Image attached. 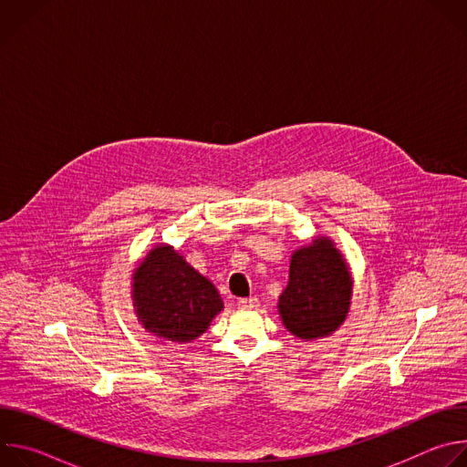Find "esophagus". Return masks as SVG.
Returning a JSON list of instances; mask_svg holds the SVG:
<instances>
[{
	"label": "esophagus",
	"instance_id": "34e87169",
	"mask_svg": "<svg viewBox=\"0 0 467 467\" xmlns=\"http://www.w3.org/2000/svg\"><path fill=\"white\" fill-rule=\"evenodd\" d=\"M258 306V299L256 297H244V299H238V308L242 310H253Z\"/></svg>",
	"mask_w": 467,
	"mask_h": 467
}]
</instances>
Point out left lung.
<instances>
[{"label":"left lung","instance_id":"1","mask_svg":"<svg viewBox=\"0 0 467 467\" xmlns=\"http://www.w3.org/2000/svg\"><path fill=\"white\" fill-rule=\"evenodd\" d=\"M353 297L348 260L328 236H316L292 253L288 285L277 310L285 328L299 340L327 338L344 325Z\"/></svg>","mask_w":467,"mask_h":467}]
</instances>
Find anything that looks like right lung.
Listing matches in <instances>:
<instances>
[{"label":"right lung","instance_id":"add662e5","mask_svg":"<svg viewBox=\"0 0 467 467\" xmlns=\"http://www.w3.org/2000/svg\"><path fill=\"white\" fill-rule=\"evenodd\" d=\"M139 323L162 342L190 344L223 310L216 286L170 244L153 245L130 275Z\"/></svg>","mask_w":467,"mask_h":467}]
</instances>
